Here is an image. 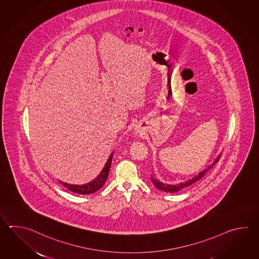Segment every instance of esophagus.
<instances>
[{"instance_id":"esophagus-1","label":"esophagus","mask_w":259,"mask_h":259,"mask_svg":"<svg viewBox=\"0 0 259 259\" xmlns=\"http://www.w3.org/2000/svg\"><path fill=\"white\" fill-rule=\"evenodd\" d=\"M135 132H136V133H141V132H142V128L140 127H135Z\"/></svg>"}]
</instances>
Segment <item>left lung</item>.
Returning a JSON list of instances; mask_svg holds the SVG:
<instances>
[{
  "mask_svg": "<svg viewBox=\"0 0 259 259\" xmlns=\"http://www.w3.org/2000/svg\"><path fill=\"white\" fill-rule=\"evenodd\" d=\"M220 155H221V153L215 157L212 164H210L207 167H205L204 170L199 172L198 175H195L193 178L188 180L186 182H181V183H178V184H166L164 182H160L159 180L155 179L154 177H151V180H152V182H153L154 186L161 190V191H164L165 193H178V192L182 191V189L189 187L194 182H198L199 180H201L206 174V172L209 171V169L213 167V165H215V163H218V161L220 160Z\"/></svg>",
  "mask_w": 259,
  "mask_h": 259,
  "instance_id": "left-lung-1",
  "label": "left lung"
}]
</instances>
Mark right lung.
Here are the masks:
<instances>
[{
	"mask_svg": "<svg viewBox=\"0 0 259 259\" xmlns=\"http://www.w3.org/2000/svg\"><path fill=\"white\" fill-rule=\"evenodd\" d=\"M113 154H114V152H112V154L109 155L103 170L100 172L99 175L96 177L94 181L82 184V185L68 184L66 182H61V181L59 182L67 190L71 191L73 193H78V194H91V193H94L97 192V191H99L100 189L104 186V184H105L107 178H108L111 164H112Z\"/></svg>",
	"mask_w": 259,
	"mask_h": 259,
	"instance_id": "add662e5",
	"label": "right lung"
}]
</instances>
